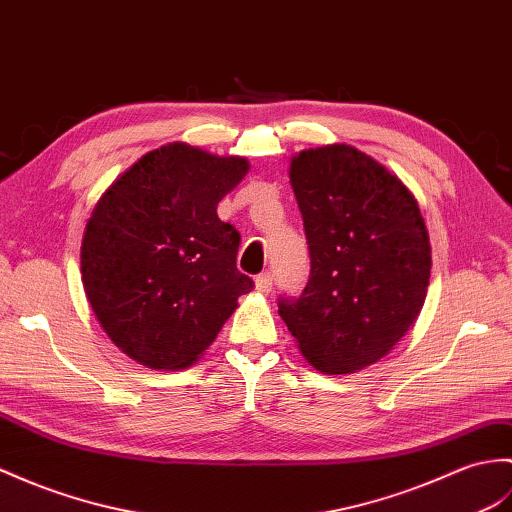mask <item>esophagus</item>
Segmentation results:
<instances>
[{
  "mask_svg": "<svg viewBox=\"0 0 512 512\" xmlns=\"http://www.w3.org/2000/svg\"><path fill=\"white\" fill-rule=\"evenodd\" d=\"M255 290L259 294H270L272 292V275H270V272H261V275L255 279Z\"/></svg>",
  "mask_w": 512,
  "mask_h": 512,
  "instance_id": "1",
  "label": "esophagus"
}]
</instances>
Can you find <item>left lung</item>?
Listing matches in <instances>:
<instances>
[{"instance_id": "8db88e82", "label": "left lung", "mask_w": 512, "mask_h": 512, "mask_svg": "<svg viewBox=\"0 0 512 512\" xmlns=\"http://www.w3.org/2000/svg\"><path fill=\"white\" fill-rule=\"evenodd\" d=\"M310 281L279 316L303 358L325 375L379 362L419 318L432 246L419 202L397 174L366 152L329 144L294 154Z\"/></svg>"}]
</instances>
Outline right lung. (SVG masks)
Returning a JSON list of instances; mask_svg holds the SVG:
<instances>
[{"label":"right lung","mask_w":512,"mask_h":512,"mask_svg":"<svg viewBox=\"0 0 512 512\" xmlns=\"http://www.w3.org/2000/svg\"><path fill=\"white\" fill-rule=\"evenodd\" d=\"M251 170L185 141L144 154L95 202L80 246L87 301L128 358L192 366L253 281L235 266L240 233L218 202Z\"/></svg>","instance_id":"add662e5"}]
</instances>
